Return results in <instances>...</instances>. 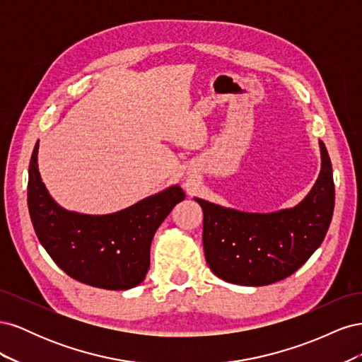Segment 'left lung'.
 I'll list each match as a JSON object with an SVG mask.
<instances>
[{
    "label": "left lung",
    "instance_id": "1",
    "mask_svg": "<svg viewBox=\"0 0 362 362\" xmlns=\"http://www.w3.org/2000/svg\"><path fill=\"white\" fill-rule=\"evenodd\" d=\"M313 189L291 208L249 213L201 198L202 242L208 267L221 279L261 287L293 275L319 249L332 221L335 187L326 146Z\"/></svg>",
    "mask_w": 362,
    "mask_h": 362
}]
</instances>
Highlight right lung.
Listing matches in <instances>:
<instances>
[{
    "mask_svg": "<svg viewBox=\"0 0 362 362\" xmlns=\"http://www.w3.org/2000/svg\"><path fill=\"white\" fill-rule=\"evenodd\" d=\"M39 141L28 168V211L40 245L56 264L87 286L128 290L145 279L151 243L173 206L184 201L178 184L110 214L69 211L42 181Z\"/></svg>",
    "mask_w": 362,
    "mask_h": 362,
    "instance_id": "obj_1",
    "label": "right lung"
}]
</instances>
